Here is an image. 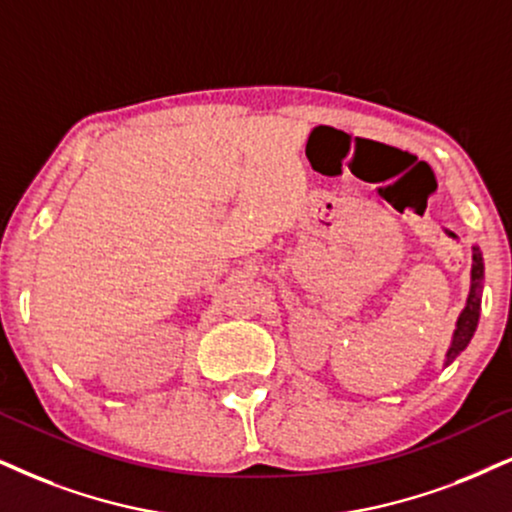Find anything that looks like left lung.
I'll return each instance as SVG.
<instances>
[{
	"label": "left lung",
	"mask_w": 512,
	"mask_h": 512,
	"mask_svg": "<svg viewBox=\"0 0 512 512\" xmlns=\"http://www.w3.org/2000/svg\"><path fill=\"white\" fill-rule=\"evenodd\" d=\"M482 281H484V262L482 252L477 245H472V269H470V295L465 302V309L458 316L454 338H451V347L446 352L444 366H449L458 354L468 347L472 335L477 331V321H480V304H482Z\"/></svg>",
	"instance_id": "8db88e82"
}]
</instances>
